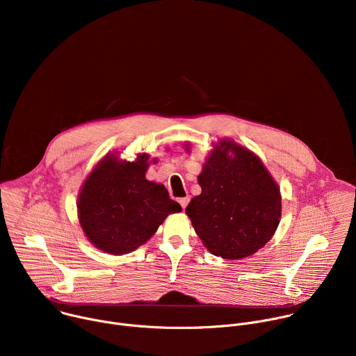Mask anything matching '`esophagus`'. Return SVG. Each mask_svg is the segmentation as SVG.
<instances>
[{"label": "esophagus", "mask_w": 356, "mask_h": 356, "mask_svg": "<svg viewBox=\"0 0 356 356\" xmlns=\"http://www.w3.org/2000/svg\"><path fill=\"white\" fill-rule=\"evenodd\" d=\"M188 201H190V197H183V198H180V200H179V202H180V206H181V209H183V210L187 207Z\"/></svg>", "instance_id": "esophagus-1"}]
</instances>
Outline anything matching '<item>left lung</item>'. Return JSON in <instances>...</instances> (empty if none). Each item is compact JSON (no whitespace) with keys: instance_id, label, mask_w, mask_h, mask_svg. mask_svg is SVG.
I'll list each match as a JSON object with an SVG mask.
<instances>
[{"instance_id":"obj_1","label":"left lung","mask_w":356,"mask_h":356,"mask_svg":"<svg viewBox=\"0 0 356 356\" xmlns=\"http://www.w3.org/2000/svg\"><path fill=\"white\" fill-rule=\"evenodd\" d=\"M197 179L201 194L190 201L186 214L213 255L241 259L273 236L282 211L280 190L250 150L222 140Z\"/></svg>"}]
</instances>
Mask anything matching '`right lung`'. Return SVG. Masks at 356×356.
Wrapping results in <instances>:
<instances>
[{
    "label": "right lung",
    "mask_w": 356,
    "mask_h": 356,
    "mask_svg": "<svg viewBox=\"0 0 356 356\" xmlns=\"http://www.w3.org/2000/svg\"><path fill=\"white\" fill-rule=\"evenodd\" d=\"M147 155L135 162L107 156L84 181L79 195V220L97 248L124 255L154 235L165 218L181 211L163 184L145 177Z\"/></svg>",
    "instance_id": "obj_1"
}]
</instances>
